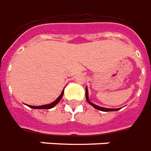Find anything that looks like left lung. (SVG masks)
I'll list each match as a JSON object with an SVG mask.
<instances>
[{"label":"left lung","mask_w":151,"mask_h":151,"mask_svg":"<svg viewBox=\"0 0 151 151\" xmlns=\"http://www.w3.org/2000/svg\"><path fill=\"white\" fill-rule=\"evenodd\" d=\"M85 97H86V100L88 103H89L90 105H92V106L94 108H96V110H101V111H105V112H107V111H117L119 109H111V108H104L102 107V106H96L94 103H92V102H90L89 99H88V88H86V89H85Z\"/></svg>","instance_id":"obj_1"}]
</instances>
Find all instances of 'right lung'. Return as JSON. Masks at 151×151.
Masks as SVG:
<instances>
[{
  "label": "right lung",
  "mask_w": 151,
  "mask_h": 151,
  "mask_svg": "<svg viewBox=\"0 0 151 151\" xmlns=\"http://www.w3.org/2000/svg\"><path fill=\"white\" fill-rule=\"evenodd\" d=\"M63 93H64V89L63 90V92H62L61 95L59 96L58 98L56 99V100H55L53 103H50V104H46V105H43V106H29L28 105V106L30 108H33V109H51V108L54 107L56 105L57 103H59V101H60V99H62V97H63Z\"/></svg>",
  "instance_id": "add662e5"
}]
</instances>
